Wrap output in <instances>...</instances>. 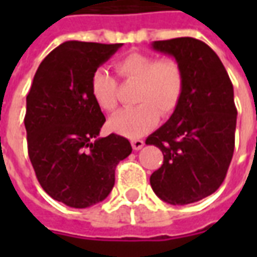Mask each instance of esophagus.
I'll return each instance as SVG.
<instances>
[{"mask_svg":"<svg viewBox=\"0 0 257 257\" xmlns=\"http://www.w3.org/2000/svg\"><path fill=\"white\" fill-rule=\"evenodd\" d=\"M145 146V142L143 140H139V139H136V140H132V147H134V150H140L142 147Z\"/></svg>","mask_w":257,"mask_h":257,"instance_id":"obj_1","label":"esophagus"}]
</instances>
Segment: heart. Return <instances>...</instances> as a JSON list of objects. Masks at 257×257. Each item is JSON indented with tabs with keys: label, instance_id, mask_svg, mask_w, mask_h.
I'll return each instance as SVG.
<instances>
[{
	"label": "heart",
	"instance_id": "1",
	"mask_svg": "<svg viewBox=\"0 0 257 257\" xmlns=\"http://www.w3.org/2000/svg\"><path fill=\"white\" fill-rule=\"evenodd\" d=\"M114 68L123 79L139 84V106L115 112L108 126L115 134L138 139L156 126L158 115L168 117L178 107L183 93V70L175 59L158 60L145 53H131L115 62ZM90 92L101 110L112 111L117 107V82L106 70L93 73Z\"/></svg>",
	"mask_w": 257,
	"mask_h": 257
}]
</instances>
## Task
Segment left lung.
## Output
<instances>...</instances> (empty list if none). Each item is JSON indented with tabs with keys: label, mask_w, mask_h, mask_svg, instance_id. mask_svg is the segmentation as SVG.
<instances>
[{
	"label": "left lung",
	"mask_w": 257,
	"mask_h": 257,
	"mask_svg": "<svg viewBox=\"0 0 257 257\" xmlns=\"http://www.w3.org/2000/svg\"><path fill=\"white\" fill-rule=\"evenodd\" d=\"M183 70L184 86L167 122L146 139L164 154L150 176L153 191L171 205H187L220 187L234 153L237 108L226 68L205 42L182 37L154 41Z\"/></svg>",
	"instance_id": "obj_1"
}]
</instances>
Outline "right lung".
Listing matches in <instances>:
<instances>
[{
    "label": "right lung",
    "mask_w": 257,
    "mask_h": 257,
    "mask_svg": "<svg viewBox=\"0 0 257 257\" xmlns=\"http://www.w3.org/2000/svg\"><path fill=\"white\" fill-rule=\"evenodd\" d=\"M122 44L66 41L40 64L26 97L31 165L41 187L71 208L111 193L115 167L132 153L128 139L97 138L106 118L90 92L92 75Z\"/></svg>",
    "instance_id": "right-lung-1"
}]
</instances>
